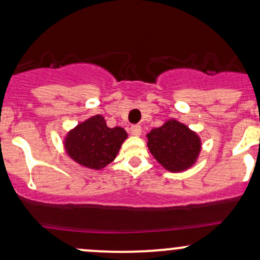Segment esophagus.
I'll return each instance as SVG.
<instances>
[{
  "label": "esophagus",
  "instance_id": "esophagus-1",
  "mask_svg": "<svg viewBox=\"0 0 260 260\" xmlns=\"http://www.w3.org/2000/svg\"><path fill=\"white\" fill-rule=\"evenodd\" d=\"M130 133H131V135H134V136H140L142 133L141 126H139V125H134V126H131Z\"/></svg>",
  "mask_w": 260,
  "mask_h": 260
}]
</instances>
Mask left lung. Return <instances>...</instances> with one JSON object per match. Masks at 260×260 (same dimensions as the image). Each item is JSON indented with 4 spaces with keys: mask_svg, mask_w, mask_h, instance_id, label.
<instances>
[{
    "mask_svg": "<svg viewBox=\"0 0 260 260\" xmlns=\"http://www.w3.org/2000/svg\"><path fill=\"white\" fill-rule=\"evenodd\" d=\"M146 136L151 154L169 172L186 171L198 161L201 151L199 135L176 119H168Z\"/></svg>",
    "mask_w": 260,
    "mask_h": 260,
    "instance_id": "1",
    "label": "left lung"
}]
</instances>
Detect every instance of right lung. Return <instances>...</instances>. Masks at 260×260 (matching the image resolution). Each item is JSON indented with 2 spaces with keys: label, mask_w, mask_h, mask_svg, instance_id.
Segmentation results:
<instances>
[{
  "label": "right lung",
  "mask_w": 260,
  "mask_h": 260,
  "mask_svg": "<svg viewBox=\"0 0 260 260\" xmlns=\"http://www.w3.org/2000/svg\"><path fill=\"white\" fill-rule=\"evenodd\" d=\"M127 134L122 127H108L97 114L76 125L63 139L65 152L82 167L101 171L115 159Z\"/></svg>",
  "instance_id": "add662e5"
}]
</instances>
